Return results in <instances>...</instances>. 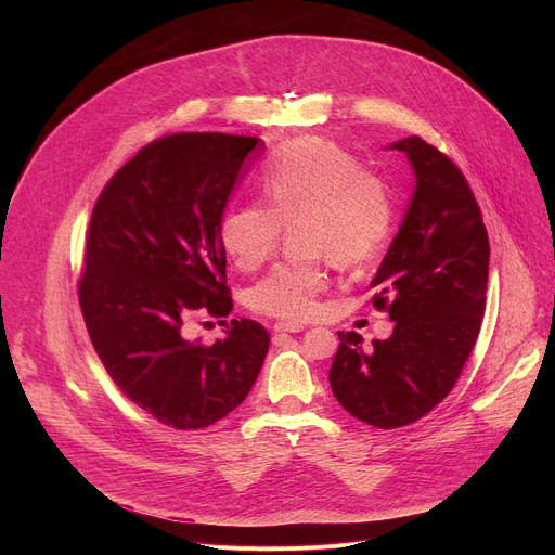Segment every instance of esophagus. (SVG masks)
Here are the masks:
<instances>
[{"mask_svg": "<svg viewBox=\"0 0 555 555\" xmlns=\"http://www.w3.org/2000/svg\"><path fill=\"white\" fill-rule=\"evenodd\" d=\"M305 330V325H298V323H276L274 325V334H298V332H302Z\"/></svg>", "mask_w": 555, "mask_h": 555, "instance_id": "obj_1", "label": "esophagus"}]
</instances>
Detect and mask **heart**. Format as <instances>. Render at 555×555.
<instances>
[{
    "label": "heart",
    "mask_w": 555,
    "mask_h": 555,
    "mask_svg": "<svg viewBox=\"0 0 555 555\" xmlns=\"http://www.w3.org/2000/svg\"><path fill=\"white\" fill-rule=\"evenodd\" d=\"M261 199L225 210L219 240L242 270H257L292 230L300 259L274 266L248 294L255 311L281 321H307L327 287V259L353 268L369 263L395 223L390 186L347 149L307 138L292 142L263 167Z\"/></svg>",
    "instance_id": "b5f03b06"
}]
</instances>
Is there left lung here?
I'll return each mask as SVG.
<instances>
[{"instance_id":"obj_1","label":"left lung","mask_w":555,"mask_h":555,"mask_svg":"<svg viewBox=\"0 0 555 555\" xmlns=\"http://www.w3.org/2000/svg\"><path fill=\"white\" fill-rule=\"evenodd\" d=\"M415 169L406 219L371 287L388 311L392 336L364 351L356 332H338L330 369L336 400L375 428H400L428 415L456 384L479 338L490 240L461 169L420 135L395 142Z\"/></svg>"}]
</instances>
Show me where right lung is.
Returning a JSON list of instances; mask_svg holds the SVG:
<instances>
[{
    "mask_svg": "<svg viewBox=\"0 0 555 555\" xmlns=\"http://www.w3.org/2000/svg\"><path fill=\"white\" fill-rule=\"evenodd\" d=\"M259 138L171 133L144 144L101 191L78 279L92 345L114 384L157 422L206 428L250 392L270 334L232 319L228 336H186L199 313L232 309L219 223Z\"/></svg>",
    "mask_w": 555,
    "mask_h": 555,
    "instance_id": "1",
    "label": "right lung"
}]
</instances>
